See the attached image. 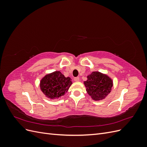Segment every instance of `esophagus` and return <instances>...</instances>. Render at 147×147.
<instances>
[{"instance_id": "1", "label": "esophagus", "mask_w": 147, "mask_h": 147, "mask_svg": "<svg viewBox=\"0 0 147 147\" xmlns=\"http://www.w3.org/2000/svg\"><path fill=\"white\" fill-rule=\"evenodd\" d=\"M74 81L75 82H79L80 81V78L79 77H75V78H74Z\"/></svg>"}]
</instances>
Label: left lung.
I'll return each instance as SVG.
<instances>
[{
  "label": "left lung",
  "instance_id": "obj_1",
  "mask_svg": "<svg viewBox=\"0 0 147 147\" xmlns=\"http://www.w3.org/2000/svg\"><path fill=\"white\" fill-rule=\"evenodd\" d=\"M86 91L94 100L104 99L111 92L113 81L107 75L99 72H92L84 82Z\"/></svg>",
  "mask_w": 147,
  "mask_h": 147
}]
</instances>
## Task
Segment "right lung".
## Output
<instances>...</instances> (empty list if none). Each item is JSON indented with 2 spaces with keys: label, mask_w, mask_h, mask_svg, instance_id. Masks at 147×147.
Wrapping results in <instances>:
<instances>
[{
  "label": "right lung",
  "mask_w": 147,
  "mask_h": 147,
  "mask_svg": "<svg viewBox=\"0 0 147 147\" xmlns=\"http://www.w3.org/2000/svg\"><path fill=\"white\" fill-rule=\"evenodd\" d=\"M72 84L70 77H65L60 71H55L47 74L42 78L40 87L48 98L55 99L64 96Z\"/></svg>",
  "instance_id": "add662e5"
}]
</instances>
